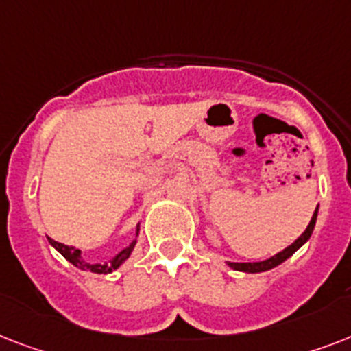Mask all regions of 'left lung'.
Instances as JSON below:
<instances>
[{
    "label": "left lung",
    "mask_w": 351,
    "mask_h": 351,
    "mask_svg": "<svg viewBox=\"0 0 351 351\" xmlns=\"http://www.w3.org/2000/svg\"><path fill=\"white\" fill-rule=\"evenodd\" d=\"M315 220H317V209H315V213H313V217H311L310 224H308L304 233L300 234L293 244L288 245L286 250H282L280 253H277V255L269 256V258H266V261H262V262H228V264H230V267L237 269V271H245V273L267 271V269H271V267L282 264L286 258H289V256L293 255L295 251L299 250L300 245H304L306 242H308V239H310L311 233H313V228H315Z\"/></svg>",
    "instance_id": "obj_1"
}]
</instances>
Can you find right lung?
Masks as SVG:
<instances>
[{"instance_id": "right-lung-1", "label": "right lung", "mask_w": 351, "mask_h": 351, "mask_svg": "<svg viewBox=\"0 0 351 351\" xmlns=\"http://www.w3.org/2000/svg\"><path fill=\"white\" fill-rule=\"evenodd\" d=\"M138 231H140V226L136 228V234ZM49 242H51V244L54 245V247H56V250L60 251V253H62V255L65 256L71 264H74V266L80 267V269H84V271H93V273L114 271L117 267H120L121 264L129 258L132 247H134V244H136V240H132L131 244L127 245V247H123V250H121L117 256H112L109 262H104V264H89V262H85L84 258H82V251L73 247V245L60 244V242H56V240H52V239H49Z\"/></svg>"}]
</instances>
